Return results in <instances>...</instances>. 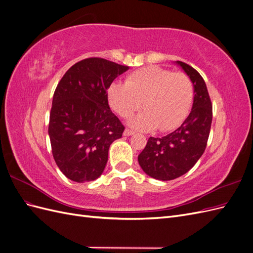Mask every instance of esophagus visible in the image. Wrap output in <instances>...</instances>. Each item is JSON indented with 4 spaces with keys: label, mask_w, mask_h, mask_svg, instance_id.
Here are the masks:
<instances>
[{
    "label": "esophagus",
    "mask_w": 253,
    "mask_h": 253,
    "mask_svg": "<svg viewBox=\"0 0 253 253\" xmlns=\"http://www.w3.org/2000/svg\"><path fill=\"white\" fill-rule=\"evenodd\" d=\"M133 134H134V132L132 131V129H129V128H126L125 132H124V135H125V136H131V135H133Z\"/></svg>",
    "instance_id": "34e87169"
}]
</instances>
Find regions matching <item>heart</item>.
Wrapping results in <instances>:
<instances>
[{
    "mask_svg": "<svg viewBox=\"0 0 253 253\" xmlns=\"http://www.w3.org/2000/svg\"><path fill=\"white\" fill-rule=\"evenodd\" d=\"M193 84L183 73L159 66H147L133 72L126 83L114 82L108 89L111 108L127 118L141 108L144 112L129 121L140 131L158 127L167 132L185 120L193 99Z\"/></svg>",
    "mask_w": 253,
    "mask_h": 253,
    "instance_id": "1",
    "label": "heart"
}]
</instances>
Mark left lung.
Returning <instances> with one entry per match:
<instances>
[{
	"label": "left lung",
	"mask_w": 253,
	"mask_h": 253,
	"mask_svg": "<svg viewBox=\"0 0 253 253\" xmlns=\"http://www.w3.org/2000/svg\"><path fill=\"white\" fill-rule=\"evenodd\" d=\"M193 83L192 111L182 125L162 138L150 137L138 155L141 169L151 177L172 180L186 174L204 154L212 124V103L205 80L196 70L176 61Z\"/></svg>",
	"instance_id": "left-lung-1"
}]
</instances>
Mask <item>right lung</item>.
<instances>
[{
	"label": "right lung",
	"mask_w": 253,
	"mask_h": 253,
	"mask_svg": "<svg viewBox=\"0 0 253 253\" xmlns=\"http://www.w3.org/2000/svg\"><path fill=\"white\" fill-rule=\"evenodd\" d=\"M128 70L102 58H87L68 70L56 87L48 135L53 159L76 182L97 179L108 163L113 141L125 126L109 105L108 88Z\"/></svg>",
	"instance_id": "obj_1"
}]
</instances>
